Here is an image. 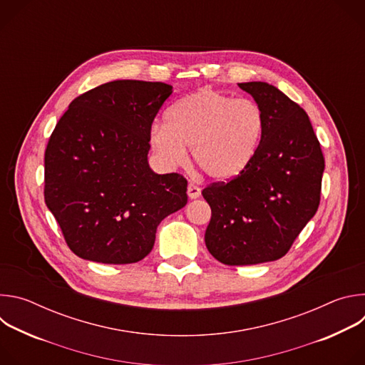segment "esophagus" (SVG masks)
<instances>
[{"mask_svg":"<svg viewBox=\"0 0 365 365\" xmlns=\"http://www.w3.org/2000/svg\"><path fill=\"white\" fill-rule=\"evenodd\" d=\"M187 196H189L190 199L199 197V196H200V187L196 186L195 183H189V185H187Z\"/></svg>","mask_w":365,"mask_h":365,"instance_id":"34e87169","label":"esophagus"}]
</instances>
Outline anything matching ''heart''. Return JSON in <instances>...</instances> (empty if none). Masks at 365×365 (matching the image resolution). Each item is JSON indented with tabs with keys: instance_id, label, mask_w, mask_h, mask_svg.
Here are the masks:
<instances>
[{
	"instance_id": "1",
	"label": "heart",
	"mask_w": 365,
	"mask_h": 365,
	"mask_svg": "<svg viewBox=\"0 0 365 365\" xmlns=\"http://www.w3.org/2000/svg\"><path fill=\"white\" fill-rule=\"evenodd\" d=\"M264 113L252 99H234L203 88L176 101L165 125L150 130L148 143L166 168L193 162L215 180L240 176L254 160L264 133Z\"/></svg>"
}]
</instances>
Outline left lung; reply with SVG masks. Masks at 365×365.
I'll return each instance as SVG.
<instances>
[{"instance_id": "1", "label": "left lung", "mask_w": 365, "mask_h": 365, "mask_svg": "<svg viewBox=\"0 0 365 365\" xmlns=\"http://www.w3.org/2000/svg\"><path fill=\"white\" fill-rule=\"evenodd\" d=\"M238 86L262 107L266 124L251 165L202 190L212 211L205 244L227 266L282 258L318 211L325 169L321 144L296 102L266 82Z\"/></svg>"}]
</instances>
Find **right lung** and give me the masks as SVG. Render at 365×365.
Returning a JSON list of instances; mask_svg holds the SVG:
<instances>
[{
  "mask_svg": "<svg viewBox=\"0 0 365 365\" xmlns=\"http://www.w3.org/2000/svg\"><path fill=\"white\" fill-rule=\"evenodd\" d=\"M163 82L114 81L75 98L44 153V200L81 258L130 264L187 203V182L150 169L148 135L172 95Z\"/></svg>",
  "mask_w": 365,
  "mask_h": 365,
  "instance_id": "1",
  "label": "right lung"
}]
</instances>
